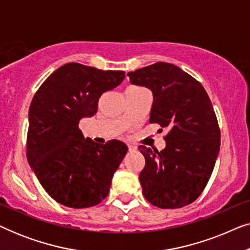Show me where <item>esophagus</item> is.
Returning <instances> with one entry per match:
<instances>
[{
	"label": "esophagus",
	"instance_id": "34e87169",
	"mask_svg": "<svg viewBox=\"0 0 250 250\" xmlns=\"http://www.w3.org/2000/svg\"><path fill=\"white\" fill-rule=\"evenodd\" d=\"M128 150H129V151H135L136 146H133V145H128Z\"/></svg>",
	"mask_w": 250,
	"mask_h": 250
}]
</instances>
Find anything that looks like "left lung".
I'll use <instances>...</instances> for the list:
<instances>
[{"mask_svg": "<svg viewBox=\"0 0 250 250\" xmlns=\"http://www.w3.org/2000/svg\"><path fill=\"white\" fill-rule=\"evenodd\" d=\"M131 84L152 92L150 123L169 129L162 151L140 146L146 166L142 193L159 208L193 203L207 186L221 146L210 99L203 85L175 64L157 62L127 74Z\"/></svg>", "mask_w": 250, "mask_h": 250, "instance_id": "8db88e82", "label": "left lung"}]
</instances>
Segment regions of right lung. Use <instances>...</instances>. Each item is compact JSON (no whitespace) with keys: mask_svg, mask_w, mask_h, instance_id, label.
Instances as JSON below:
<instances>
[{"mask_svg":"<svg viewBox=\"0 0 250 250\" xmlns=\"http://www.w3.org/2000/svg\"><path fill=\"white\" fill-rule=\"evenodd\" d=\"M124 77L123 70L70 62L53 71L34 95L27 159L41 186L57 203L87 208L108 196L127 146L118 140L99 145L84 139L78 124L97 114L101 95L118 86Z\"/></svg>","mask_w":250,"mask_h":250,"instance_id":"obj_1","label":"right lung"}]
</instances>
